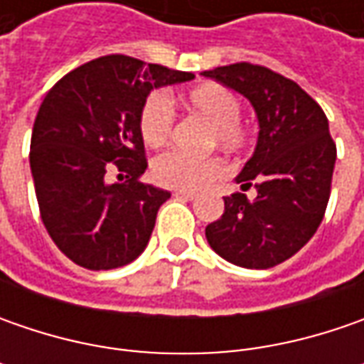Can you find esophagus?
Returning a JSON list of instances; mask_svg holds the SVG:
<instances>
[{"instance_id": "1", "label": "esophagus", "mask_w": 364, "mask_h": 364, "mask_svg": "<svg viewBox=\"0 0 364 364\" xmlns=\"http://www.w3.org/2000/svg\"><path fill=\"white\" fill-rule=\"evenodd\" d=\"M176 198H182V200H196L198 196L196 194H192V192H174Z\"/></svg>"}]
</instances>
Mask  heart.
<instances>
[{"instance_id":"1","label":"heart","mask_w":364,"mask_h":364,"mask_svg":"<svg viewBox=\"0 0 364 364\" xmlns=\"http://www.w3.org/2000/svg\"><path fill=\"white\" fill-rule=\"evenodd\" d=\"M192 111L200 113L204 119L213 123L210 141L225 149H241L249 141V132L239 121L241 101L239 97L217 82L200 85L192 89L186 97ZM174 107L168 95L154 92L141 109V137L149 146L164 144L174 129ZM225 174V166L217 158L198 160L182 151H166L151 164L154 180L166 188L180 192H198L210 186Z\"/></svg>"}]
</instances>
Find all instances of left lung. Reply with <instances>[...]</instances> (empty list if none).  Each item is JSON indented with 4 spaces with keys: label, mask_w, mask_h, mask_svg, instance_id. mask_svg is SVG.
<instances>
[{
    "label": "left lung",
    "mask_w": 364,
    "mask_h": 364,
    "mask_svg": "<svg viewBox=\"0 0 364 364\" xmlns=\"http://www.w3.org/2000/svg\"><path fill=\"white\" fill-rule=\"evenodd\" d=\"M203 77L241 92L259 121L255 151L235 178L241 190L253 184L257 196H225L206 241L229 263L267 269L296 255L322 223L336 161L328 119L300 85L265 66L237 63Z\"/></svg>",
    "instance_id": "left-lung-1"
}]
</instances>
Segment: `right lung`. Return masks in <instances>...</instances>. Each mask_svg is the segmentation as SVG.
Wrapping results in <instances>:
<instances>
[{
  "label": "right lung",
  "instance_id": "obj_1",
  "mask_svg": "<svg viewBox=\"0 0 364 364\" xmlns=\"http://www.w3.org/2000/svg\"><path fill=\"white\" fill-rule=\"evenodd\" d=\"M192 73L111 54L63 77L38 109L30 168L42 223L70 261L92 272L137 259L170 192L144 184L141 109L154 89ZM120 172L109 183L108 172Z\"/></svg>",
  "mask_w": 364,
  "mask_h": 364
}]
</instances>
